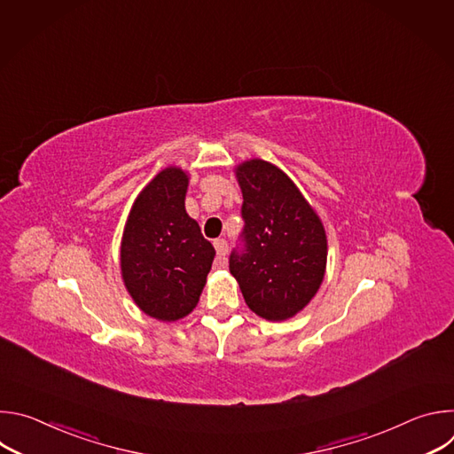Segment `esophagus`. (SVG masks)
Returning <instances> with one entry per match:
<instances>
[{
  "instance_id": "obj_1",
  "label": "esophagus",
  "mask_w": 454,
  "mask_h": 454,
  "mask_svg": "<svg viewBox=\"0 0 454 454\" xmlns=\"http://www.w3.org/2000/svg\"><path fill=\"white\" fill-rule=\"evenodd\" d=\"M214 246H215L217 256H219V258H224L226 253H228V242H226L224 239H215V240H214Z\"/></svg>"
}]
</instances>
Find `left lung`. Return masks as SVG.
Returning a JSON list of instances; mask_svg holds the SVG:
<instances>
[{
  "mask_svg": "<svg viewBox=\"0 0 454 454\" xmlns=\"http://www.w3.org/2000/svg\"><path fill=\"white\" fill-rule=\"evenodd\" d=\"M244 228L230 253L247 307L282 321L301 310L321 286L327 237L296 184L275 165L251 160L237 168Z\"/></svg>",
  "mask_w": 454,
  "mask_h": 454,
  "instance_id": "left-lung-1",
  "label": "left lung"
}]
</instances>
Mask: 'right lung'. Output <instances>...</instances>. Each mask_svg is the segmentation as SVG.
Here are the masks:
<instances>
[{"mask_svg": "<svg viewBox=\"0 0 454 454\" xmlns=\"http://www.w3.org/2000/svg\"><path fill=\"white\" fill-rule=\"evenodd\" d=\"M188 177L160 172L137 198L121 239V277L137 305L161 321L186 316L200 301L215 249L184 210Z\"/></svg>", "mask_w": 454, "mask_h": 454, "instance_id": "right-lung-1", "label": "right lung"}]
</instances>
